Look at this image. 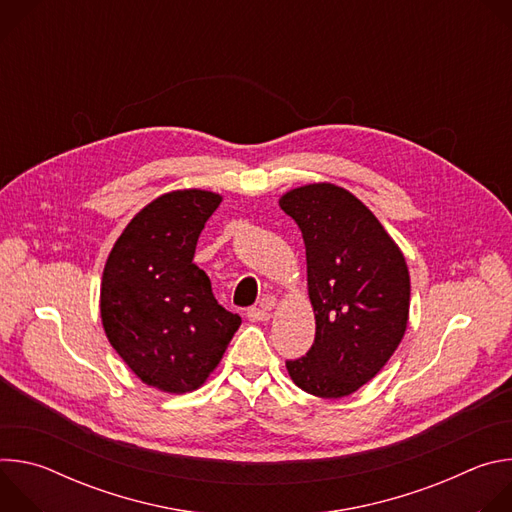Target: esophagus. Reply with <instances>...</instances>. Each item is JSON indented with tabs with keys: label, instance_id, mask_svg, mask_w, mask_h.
<instances>
[{
	"label": "esophagus",
	"instance_id": "obj_1",
	"mask_svg": "<svg viewBox=\"0 0 512 512\" xmlns=\"http://www.w3.org/2000/svg\"><path fill=\"white\" fill-rule=\"evenodd\" d=\"M271 306H273V300L267 298L261 308H251V310L247 312V318H249L251 322H267V320L271 318V312H269Z\"/></svg>",
	"mask_w": 512,
	"mask_h": 512
}]
</instances>
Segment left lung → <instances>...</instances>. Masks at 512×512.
Returning <instances> with one entry per match:
<instances>
[{
  "label": "left lung",
  "instance_id": "8db88e82",
  "mask_svg": "<svg viewBox=\"0 0 512 512\" xmlns=\"http://www.w3.org/2000/svg\"><path fill=\"white\" fill-rule=\"evenodd\" d=\"M302 231L316 338L285 360L310 395L338 399L369 383L397 350L409 318V271L377 216L348 190L308 184L279 200Z\"/></svg>",
  "mask_w": 512,
  "mask_h": 512
}]
</instances>
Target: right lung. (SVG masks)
I'll use <instances>...</instances> for the list:
<instances>
[{
    "mask_svg": "<svg viewBox=\"0 0 512 512\" xmlns=\"http://www.w3.org/2000/svg\"><path fill=\"white\" fill-rule=\"evenodd\" d=\"M221 200L206 190L156 198L125 227L103 271L101 318L111 346L145 385L166 393L198 389L241 326L192 261Z\"/></svg>",
    "mask_w": 512,
    "mask_h": 512,
    "instance_id": "right-lung-1",
    "label": "right lung"
}]
</instances>
